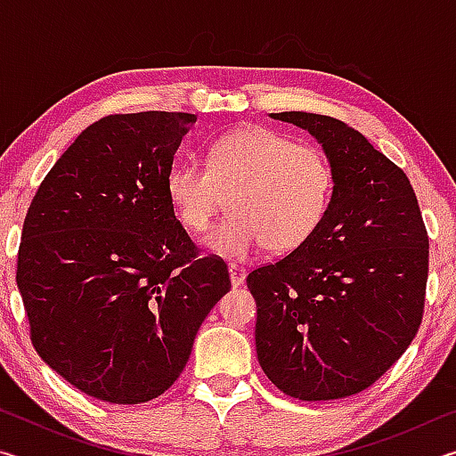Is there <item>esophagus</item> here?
Masks as SVG:
<instances>
[{
    "label": "esophagus",
    "mask_w": 456,
    "mask_h": 456,
    "mask_svg": "<svg viewBox=\"0 0 456 456\" xmlns=\"http://www.w3.org/2000/svg\"><path fill=\"white\" fill-rule=\"evenodd\" d=\"M229 275H231V283H233V288H239V285L245 281L247 269L237 264H229Z\"/></svg>",
    "instance_id": "34e87169"
}]
</instances>
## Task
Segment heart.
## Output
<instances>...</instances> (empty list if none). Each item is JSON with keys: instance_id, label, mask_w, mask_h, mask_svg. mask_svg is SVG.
<instances>
[{"instance_id": "b5f03b06", "label": "heart", "mask_w": 456, "mask_h": 456, "mask_svg": "<svg viewBox=\"0 0 456 456\" xmlns=\"http://www.w3.org/2000/svg\"><path fill=\"white\" fill-rule=\"evenodd\" d=\"M336 171L320 146L265 126L223 134L209 146L207 165L183 160L167 176V192L189 231H205L223 207L231 215L209 235L215 253L245 259L261 247L291 253L326 221Z\"/></svg>"}]
</instances>
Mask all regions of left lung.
Returning a JSON list of instances; mask_svg holds the SVG:
<instances>
[{"mask_svg": "<svg viewBox=\"0 0 456 456\" xmlns=\"http://www.w3.org/2000/svg\"><path fill=\"white\" fill-rule=\"evenodd\" d=\"M272 117L318 138L336 189L310 241L247 275L259 364L291 398L358 395L395 366L422 323L428 233L419 200L403 168L346 122Z\"/></svg>", "mask_w": 456, "mask_h": 456, "instance_id": "obj_1", "label": "left lung"}]
</instances>
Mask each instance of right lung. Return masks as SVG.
Returning <instances> with one entry per match:
<instances>
[{"mask_svg":"<svg viewBox=\"0 0 456 456\" xmlns=\"http://www.w3.org/2000/svg\"><path fill=\"white\" fill-rule=\"evenodd\" d=\"M189 112L110 114L50 168L29 205L15 281L29 339L92 398L141 404L181 376L200 323L231 289L167 192Z\"/></svg>","mask_w":456,"mask_h":456,"instance_id":"1","label":"right lung"}]
</instances>
